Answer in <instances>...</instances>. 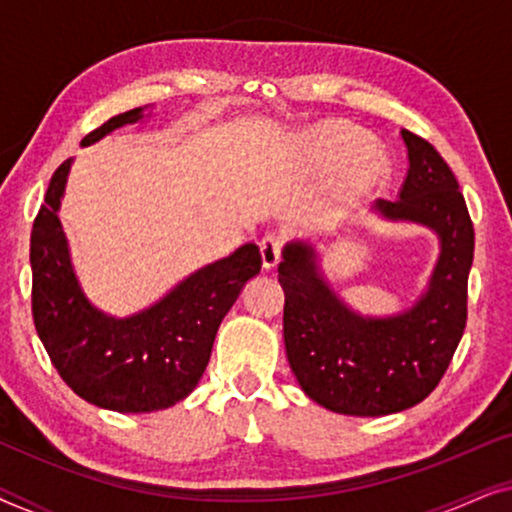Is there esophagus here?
<instances>
[{"label": "esophagus", "mask_w": 512, "mask_h": 512, "mask_svg": "<svg viewBox=\"0 0 512 512\" xmlns=\"http://www.w3.org/2000/svg\"><path fill=\"white\" fill-rule=\"evenodd\" d=\"M282 244L284 240L275 233H268L261 240V258H263V268H275L279 263V254H282Z\"/></svg>", "instance_id": "obj_1"}]
</instances>
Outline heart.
I'll use <instances>...</instances> for the list:
<instances>
[{"label":"heart","mask_w":512,"mask_h":512,"mask_svg":"<svg viewBox=\"0 0 512 512\" xmlns=\"http://www.w3.org/2000/svg\"><path fill=\"white\" fill-rule=\"evenodd\" d=\"M300 163L307 172L335 174V195L354 202L389 177V163L368 137L352 125L328 121L314 125L300 137Z\"/></svg>","instance_id":"obj_1"}]
</instances>
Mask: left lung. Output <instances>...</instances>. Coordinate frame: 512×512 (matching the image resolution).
<instances>
[{"instance_id": "1", "label": "left lung", "mask_w": 512, "mask_h": 512, "mask_svg": "<svg viewBox=\"0 0 512 512\" xmlns=\"http://www.w3.org/2000/svg\"><path fill=\"white\" fill-rule=\"evenodd\" d=\"M408 177L396 202L377 200L384 221L436 233L438 261L415 305L368 317L342 303L310 242L282 251L284 345L296 380L314 403L354 417H380L422 403L450 366L466 328L473 223L457 179L426 139L401 130Z\"/></svg>"}]
</instances>
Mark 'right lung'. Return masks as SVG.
Returning <instances> with one entry per match:
<instances>
[{
	"label": "right lung",
	"mask_w": 512,
	"mask_h": 512,
	"mask_svg": "<svg viewBox=\"0 0 512 512\" xmlns=\"http://www.w3.org/2000/svg\"><path fill=\"white\" fill-rule=\"evenodd\" d=\"M142 118L144 107L109 118L81 146ZM69 167L72 158L55 170L32 228V317L39 338L55 370L83 401L114 412L170 408L198 387L223 317L244 284L261 272V251L254 242L242 244L130 317L97 310L76 279L58 216Z\"/></svg>",
	"instance_id": "obj_1"
}]
</instances>
